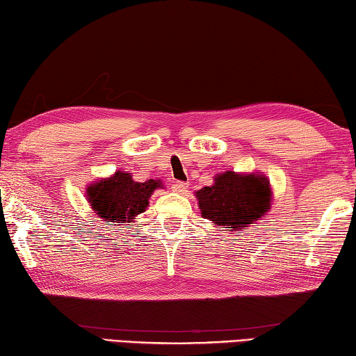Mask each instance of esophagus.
<instances>
[{
    "instance_id": "1",
    "label": "esophagus",
    "mask_w": 356,
    "mask_h": 356,
    "mask_svg": "<svg viewBox=\"0 0 356 356\" xmlns=\"http://www.w3.org/2000/svg\"><path fill=\"white\" fill-rule=\"evenodd\" d=\"M188 189V183H183V181H175L173 183V191L175 192H184Z\"/></svg>"
}]
</instances>
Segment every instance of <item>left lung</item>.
I'll return each instance as SVG.
<instances>
[{
    "label": "left lung",
    "mask_w": 356,
    "mask_h": 356,
    "mask_svg": "<svg viewBox=\"0 0 356 356\" xmlns=\"http://www.w3.org/2000/svg\"><path fill=\"white\" fill-rule=\"evenodd\" d=\"M202 216L227 232L244 229L270 209L269 181L254 175L220 173L213 186L195 192Z\"/></svg>",
    "instance_id": "8db88e82"
}]
</instances>
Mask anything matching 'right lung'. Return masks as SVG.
Here are the masks:
<instances>
[{
	"mask_svg": "<svg viewBox=\"0 0 356 356\" xmlns=\"http://www.w3.org/2000/svg\"><path fill=\"white\" fill-rule=\"evenodd\" d=\"M156 188H161V183L154 179L137 183L129 173L117 172L112 178L89 186L87 197L92 203L90 207L106 222L127 223L145 211L149 195ZM108 225H115V223H108Z\"/></svg>",
	"mask_w": 356,
	"mask_h": 356,
	"instance_id": "1",
	"label": "right lung"
}]
</instances>
